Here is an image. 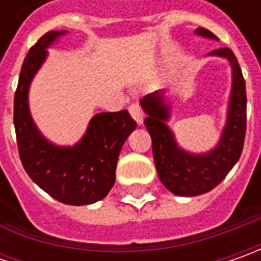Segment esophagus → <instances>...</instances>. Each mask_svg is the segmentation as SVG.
Wrapping results in <instances>:
<instances>
[{
  "instance_id": "34e87169",
  "label": "esophagus",
  "mask_w": 261,
  "mask_h": 261,
  "mask_svg": "<svg viewBox=\"0 0 261 261\" xmlns=\"http://www.w3.org/2000/svg\"><path fill=\"white\" fill-rule=\"evenodd\" d=\"M129 113H130V116L135 119L136 123L141 125V123L144 122V112H142L141 106L138 105V103H134V105L129 106Z\"/></svg>"
}]
</instances>
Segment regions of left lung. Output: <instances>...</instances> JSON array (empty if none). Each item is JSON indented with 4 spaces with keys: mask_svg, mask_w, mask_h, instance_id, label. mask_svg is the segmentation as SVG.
Masks as SVG:
<instances>
[{
    "mask_svg": "<svg viewBox=\"0 0 261 261\" xmlns=\"http://www.w3.org/2000/svg\"><path fill=\"white\" fill-rule=\"evenodd\" d=\"M196 35L218 39L207 29H196ZM209 55L224 56L232 66V91L228 110V120L222 138L214 151L193 155L180 149L171 130L166 125L168 106L161 93H151L141 100L148 116L144 123L152 141V155L161 183L177 196H197L219 185L229 170L240 160L244 146L247 126L246 81L234 52L229 47H219Z\"/></svg>",
    "mask_w": 261,
    "mask_h": 261,
    "instance_id": "left-lung-1",
    "label": "left lung"
}]
</instances>
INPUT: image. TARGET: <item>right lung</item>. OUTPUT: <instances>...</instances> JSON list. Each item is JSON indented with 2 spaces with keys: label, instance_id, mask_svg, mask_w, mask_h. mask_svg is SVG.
Returning a JSON list of instances; mask_svg holds the SVG:
<instances>
[{
  "label": "right lung",
  "instance_id": "right-lung-1",
  "mask_svg": "<svg viewBox=\"0 0 261 261\" xmlns=\"http://www.w3.org/2000/svg\"><path fill=\"white\" fill-rule=\"evenodd\" d=\"M65 30L47 32L25 55L14 95V127L18 155L25 173L40 189L66 205H90L113 187L119 152L136 127L127 110L95 115L87 134L72 148L47 142L32 120L27 93L32 78L43 64L46 47Z\"/></svg>",
  "mask_w": 261,
  "mask_h": 261
}]
</instances>
